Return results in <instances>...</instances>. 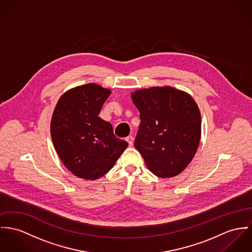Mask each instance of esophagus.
<instances>
[{
    "mask_svg": "<svg viewBox=\"0 0 252 252\" xmlns=\"http://www.w3.org/2000/svg\"><path fill=\"white\" fill-rule=\"evenodd\" d=\"M126 141L128 143V145H129L130 147L133 145V137H132V136H127V137L126 138Z\"/></svg>",
    "mask_w": 252,
    "mask_h": 252,
    "instance_id": "34e87169",
    "label": "esophagus"
}]
</instances>
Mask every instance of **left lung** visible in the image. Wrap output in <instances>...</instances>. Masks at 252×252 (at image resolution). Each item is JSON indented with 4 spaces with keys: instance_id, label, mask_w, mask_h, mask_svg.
Masks as SVG:
<instances>
[{
    "instance_id": "1",
    "label": "left lung",
    "mask_w": 252,
    "mask_h": 252,
    "mask_svg": "<svg viewBox=\"0 0 252 252\" xmlns=\"http://www.w3.org/2000/svg\"><path fill=\"white\" fill-rule=\"evenodd\" d=\"M141 124L136 150L156 176L180 174L196 153L201 132L199 109L193 97L172 87H153L132 93Z\"/></svg>"
}]
</instances>
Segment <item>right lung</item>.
<instances>
[{"label": "right lung", "mask_w": 252, "mask_h": 252, "mask_svg": "<svg viewBox=\"0 0 252 252\" xmlns=\"http://www.w3.org/2000/svg\"><path fill=\"white\" fill-rule=\"evenodd\" d=\"M111 92L94 83L76 87L59 98L51 122V135L66 168L84 179H97L111 170L127 143L100 119Z\"/></svg>", "instance_id": "obj_1"}]
</instances>
